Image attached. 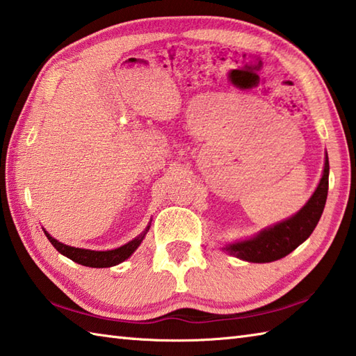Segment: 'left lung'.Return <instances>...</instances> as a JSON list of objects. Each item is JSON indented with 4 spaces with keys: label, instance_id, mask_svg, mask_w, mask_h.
Wrapping results in <instances>:
<instances>
[{
    "label": "left lung",
    "instance_id": "8db88e82",
    "mask_svg": "<svg viewBox=\"0 0 356 356\" xmlns=\"http://www.w3.org/2000/svg\"><path fill=\"white\" fill-rule=\"evenodd\" d=\"M327 191H329V157L325 152L323 177L313 196L301 210L280 224L262 229L252 239L229 243L224 250L242 261L257 264L273 262L290 254L309 238L318 225L325 207Z\"/></svg>",
    "mask_w": 356,
    "mask_h": 356
}]
</instances>
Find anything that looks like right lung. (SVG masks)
Returning <instances> with one entry per match:
<instances>
[{
    "instance_id": "obj_1",
    "label": "right lung",
    "mask_w": 356,
    "mask_h": 356,
    "mask_svg": "<svg viewBox=\"0 0 356 356\" xmlns=\"http://www.w3.org/2000/svg\"><path fill=\"white\" fill-rule=\"evenodd\" d=\"M148 229H149V225L146 227L145 232L142 234H138L136 239H132L131 242L124 243V245L118 247L115 250H106V252H94V250L69 247V245H65V243L58 242L57 239H54L49 233L44 232V234L47 236L49 242L52 243L58 253L69 257V259H72L74 262L81 264V266H85V267L106 268V267H114V266H117V264H120L124 259H128V257L136 252L137 247L140 245L143 238H145V234L148 233Z\"/></svg>"
}]
</instances>
